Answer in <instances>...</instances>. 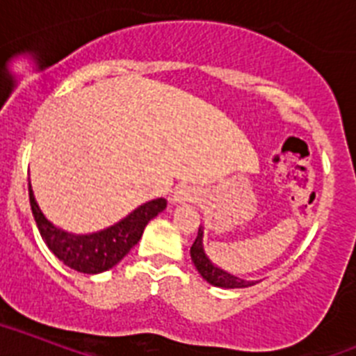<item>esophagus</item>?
<instances>
[{"mask_svg":"<svg viewBox=\"0 0 356 356\" xmlns=\"http://www.w3.org/2000/svg\"><path fill=\"white\" fill-rule=\"evenodd\" d=\"M173 202H193L197 201V192L190 186H179L172 195Z\"/></svg>","mask_w":356,"mask_h":356,"instance_id":"obj_1","label":"esophagus"}]
</instances>
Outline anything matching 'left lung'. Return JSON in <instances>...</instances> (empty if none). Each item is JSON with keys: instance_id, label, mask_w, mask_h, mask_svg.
I'll return each instance as SVG.
<instances>
[{"instance_id": "8db88e82", "label": "left lung", "mask_w": 356, "mask_h": 356, "mask_svg": "<svg viewBox=\"0 0 356 356\" xmlns=\"http://www.w3.org/2000/svg\"><path fill=\"white\" fill-rule=\"evenodd\" d=\"M202 237H204V228L199 226V234H197L195 243L190 248V255H192V262L197 268V271L201 273L202 279L206 282H210L211 286L224 289H235V288H248V286L255 284V280H244L238 279L235 275L228 273V271L220 270L219 266H215L213 262L208 259L204 252V244H202Z\"/></svg>"}]
</instances>
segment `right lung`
Segmentation results:
<instances>
[{
  "mask_svg": "<svg viewBox=\"0 0 356 356\" xmlns=\"http://www.w3.org/2000/svg\"><path fill=\"white\" fill-rule=\"evenodd\" d=\"M29 197H31V208L38 229L50 252L68 268L88 275L103 273L118 264L122 257L139 243L146 224L166 208V199L159 197V199L141 204L124 219L112 224L108 228L94 232V234L77 235L54 226L44 217L40 204L35 201L31 181H29Z\"/></svg>",
  "mask_w": 356,
  "mask_h": 356,
  "instance_id": "right-lung-1",
  "label": "right lung"
}]
</instances>
